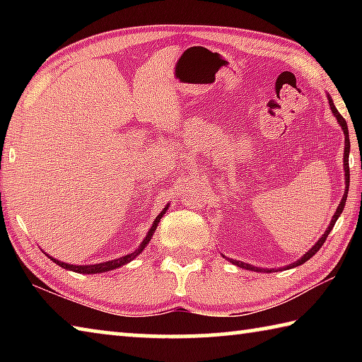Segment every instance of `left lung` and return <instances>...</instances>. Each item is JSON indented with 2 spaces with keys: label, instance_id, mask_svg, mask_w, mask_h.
Masks as SVG:
<instances>
[{
  "label": "left lung",
  "instance_id": "8db88e82",
  "mask_svg": "<svg viewBox=\"0 0 362 362\" xmlns=\"http://www.w3.org/2000/svg\"><path fill=\"white\" fill-rule=\"evenodd\" d=\"M327 100H329V107H330V110H332V113H334V116L337 118V121H339V124L341 126V131H343V134H345V153H343V169H345V193H343V198H341V201H340V204H339V207H337V211H335V214H334V217H332V220H330V223H329V226H327V230H326V233H324V235L320 238V240H317V243L315 244L313 247H311L308 252H306L303 257H300V259L297 260V262H293V263H291V265H287L286 268H293V267H298V265H302V263H305L306 260H310L311 257H313L317 250H320L321 247H322V244L326 243V240H327V235L330 231H332V228H334V225H335V222H337V218L340 217V214L343 212V207H345V203H346V196H348V188H350V164H348V156H350V136H348V126H346V121H345V118H343V116L339 113V110L335 108V105H334V102H332V99H330V95H327ZM231 260V259H230ZM233 263H235V265H238L240 268H246V269H250V272H262L263 268H259V267H252V265H249V263H244V262H240V260H231ZM283 269V268H281ZM263 272H272V269H263Z\"/></svg>",
  "mask_w": 362,
  "mask_h": 362
}]
</instances>
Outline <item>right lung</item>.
<instances>
[{
  "mask_svg": "<svg viewBox=\"0 0 362 362\" xmlns=\"http://www.w3.org/2000/svg\"><path fill=\"white\" fill-rule=\"evenodd\" d=\"M166 211H168V206L164 207L163 212L159 214V216L155 218V222H153L151 228L148 230V233H146L145 240H144L142 243H140V246H139L136 250H134V252L127 254V255H124V257H119V259H115V260H110V262H103V263H95V265H70V263H65V262H60V260H57V259H52V257L47 255V254H46V255H47L49 259H51L52 262H56L59 267H62V268H65V269H70V272L83 273V274H95V273H103V272H110V269L119 268V267L126 265V263H129L131 260L136 259V257H137L139 254H142V250L145 249L146 244L150 243L153 233H155L156 226H158V223H159V220H161V217L164 216V212H166Z\"/></svg>",
  "mask_w": 362,
  "mask_h": 362,
  "instance_id": "add662e5",
  "label": "right lung"
}]
</instances>
